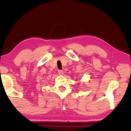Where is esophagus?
<instances>
[{
  "instance_id": "esophagus-1",
  "label": "esophagus",
  "mask_w": 131,
  "mask_h": 131,
  "mask_svg": "<svg viewBox=\"0 0 131 131\" xmlns=\"http://www.w3.org/2000/svg\"><path fill=\"white\" fill-rule=\"evenodd\" d=\"M58 73L59 75H63V71L62 70H58Z\"/></svg>"
}]
</instances>
